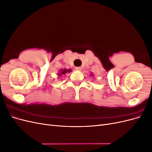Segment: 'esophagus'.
<instances>
[{"instance_id":"esophagus-1","label":"esophagus","mask_w":152,"mask_h":152,"mask_svg":"<svg viewBox=\"0 0 152 152\" xmlns=\"http://www.w3.org/2000/svg\"><path fill=\"white\" fill-rule=\"evenodd\" d=\"M75 70L77 71H80L82 70V68L80 66H77V67H75Z\"/></svg>"}]
</instances>
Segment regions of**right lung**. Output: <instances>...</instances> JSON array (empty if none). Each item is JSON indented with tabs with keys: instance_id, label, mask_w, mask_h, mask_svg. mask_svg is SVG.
Masks as SVG:
<instances>
[{
	"instance_id": "right-lung-1",
	"label": "right lung",
	"mask_w": 152,
	"mask_h": 152,
	"mask_svg": "<svg viewBox=\"0 0 152 152\" xmlns=\"http://www.w3.org/2000/svg\"><path fill=\"white\" fill-rule=\"evenodd\" d=\"M71 72V70H70V69H69V70H61V73H59V76H61V75H64L65 74V73H67V72Z\"/></svg>"
}]
</instances>
